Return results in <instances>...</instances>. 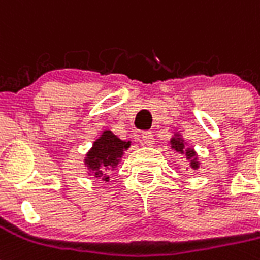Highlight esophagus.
<instances>
[{"mask_svg":"<svg viewBox=\"0 0 260 260\" xmlns=\"http://www.w3.org/2000/svg\"><path fill=\"white\" fill-rule=\"evenodd\" d=\"M141 137H142V141H144V144L148 145V146H152L153 142H154L153 134L150 132H144Z\"/></svg>","mask_w":260,"mask_h":260,"instance_id":"esophagus-1","label":"esophagus"}]
</instances>
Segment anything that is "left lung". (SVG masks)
Segmentation results:
<instances>
[{
  "instance_id": "obj_1",
  "label": "left lung",
  "mask_w": 260,
  "mask_h": 260,
  "mask_svg": "<svg viewBox=\"0 0 260 260\" xmlns=\"http://www.w3.org/2000/svg\"><path fill=\"white\" fill-rule=\"evenodd\" d=\"M171 144H172V148H174L176 152L183 153V149H184V144H183V141L180 140V138H172V140H171ZM194 154H195L194 150H187V156H188V157H192ZM191 167H192L194 170H197V167H198V162L191 161Z\"/></svg>"
}]
</instances>
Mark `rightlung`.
<instances>
[{
	"label": "right lung",
	"mask_w": 260,
	"mask_h": 260,
	"mask_svg": "<svg viewBox=\"0 0 260 260\" xmlns=\"http://www.w3.org/2000/svg\"><path fill=\"white\" fill-rule=\"evenodd\" d=\"M128 142L120 141L110 130L104 132L86 156L85 164L88 171L94 178L107 180L108 172L114 171L119 164V158L122 157L124 149L128 148Z\"/></svg>",
	"instance_id": "right-lung-1"
}]
</instances>
